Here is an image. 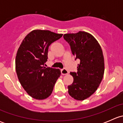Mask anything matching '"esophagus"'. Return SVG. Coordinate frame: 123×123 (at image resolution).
Listing matches in <instances>:
<instances>
[{
    "label": "esophagus",
    "instance_id": "1",
    "mask_svg": "<svg viewBox=\"0 0 123 123\" xmlns=\"http://www.w3.org/2000/svg\"><path fill=\"white\" fill-rule=\"evenodd\" d=\"M61 74L62 75H65V74H68V71L65 68H63L61 70Z\"/></svg>",
    "mask_w": 123,
    "mask_h": 123
}]
</instances>
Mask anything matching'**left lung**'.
<instances>
[{
  "instance_id": "8db88e82",
  "label": "left lung",
  "mask_w": 123,
  "mask_h": 123,
  "mask_svg": "<svg viewBox=\"0 0 123 123\" xmlns=\"http://www.w3.org/2000/svg\"><path fill=\"white\" fill-rule=\"evenodd\" d=\"M71 50L79 61L77 72H71L73 83L68 86L69 95L74 99L83 100L97 90L104 73V59L100 46L89 33L79 31L64 35Z\"/></svg>"
}]
</instances>
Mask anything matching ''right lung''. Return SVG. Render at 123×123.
<instances>
[{"label": "right lung", "mask_w": 123, "mask_h": 123, "mask_svg": "<svg viewBox=\"0 0 123 123\" xmlns=\"http://www.w3.org/2000/svg\"><path fill=\"white\" fill-rule=\"evenodd\" d=\"M63 34L49 30H36L24 38L17 51L15 68L21 85L36 99H44L51 95L59 69L44 67L48 61L49 47Z\"/></svg>", "instance_id": "obj_1"}]
</instances>
